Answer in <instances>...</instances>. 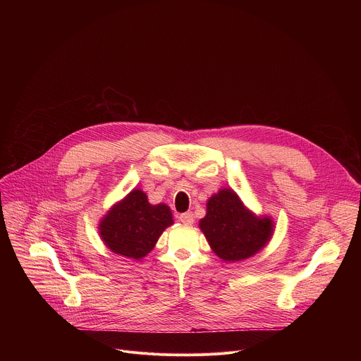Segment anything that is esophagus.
Instances as JSON below:
<instances>
[{
  "mask_svg": "<svg viewBox=\"0 0 361 361\" xmlns=\"http://www.w3.org/2000/svg\"><path fill=\"white\" fill-rule=\"evenodd\" d=\"M178 220L183 223V224H192L194 223V214L191 213V212H187V213H183V214H180V217H178Z\"/></svg>",
  "mask_w": 361,
  "mask_h": 361,
  "instance_id": "esophagus-1",
  "label": "esophagus"
}]
</instances>
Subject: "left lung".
Instances as JSON below:
<instances>
[{
	"label": "left lung",
	"instance_id": "obj_1",
	"mask_svg": "<svg viewBox=\"0 0 361 361\" xmlns=\"http://www.w3.org/2000/svg\"><path fill=\"white\" fill-rule=\"evenodd\" d=\"M200 228L220 259L241 262L266 245L273 234V221L254 217L238 195L226 188L209 200Z\"/></svg>",
	"mask_w": 361,
	"mask_h": 361
}]
</instances>
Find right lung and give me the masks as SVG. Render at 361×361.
<instances>
[{
	"mask_svg": "<svg viewBox=\"0 0 361 361\" xmlns=\"http://www.w3.org/2000/svg\"><path fill=\"white\" fill-rule=\"evenodd\" d=\"M171 224L169 205H151L141 190H133L101 221L99 234L111 251L138 260Z\"/></svg>",
	"mask_w": 361,
	"mask_h": 361,
	"instance_id": "add662e5",
	"label": "right lung"
}]
</instances>
